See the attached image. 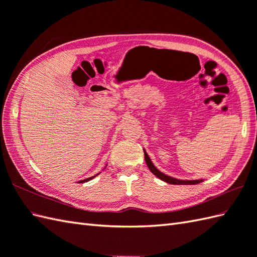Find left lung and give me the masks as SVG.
Wrapping results in <instances>:
<instances>
[{
  "instance_id": "obj_1",
  "label": "left lung",
  "mask_w": 257,
  "mask_h": 257,
  "mask_svg": "<svg viewBox=\"0 0 257 257\" xmlns=\"http://www.w3.org/2000/svg\"><path fill=\"white\" fill-rule=\"evenodd\" d=\"M143 152H145L146 163L148 165L149 170H150L157 177H159L160 180L164 181L165 183L173 184V185H195V184H199L201 182H204V178H199V180H178V178L166 175L163 172H161L159 169H157V166L152 163L150 157L148 156L146 149H143Z\"/></svg>"
}]
</instances>
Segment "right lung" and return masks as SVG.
<instances>
[{"instance_id": "obj_1", "label": "right lung", "mask_w": 257, "mask_h": 257, "mask_svg": "<svg viewBox=\"0 0 257 257\" xmlns=\"http://www.w3.org/2000/svg\"><path fill=\"white\" fill-rule=\"evenodd\" d=\"M106 166H107V164L105 165V168L103 169V170H105L106 169ZM100 173V172H99ZM99 173H98V174H99ZM98 174H96V175H94V176H92V177H88V178H85V180H82V181H79V182H77V183H86V182H88V181H91V180H93V178L94 177H96Z\"/></svg>"}]
</instances>
